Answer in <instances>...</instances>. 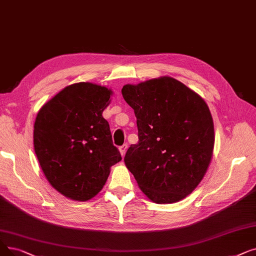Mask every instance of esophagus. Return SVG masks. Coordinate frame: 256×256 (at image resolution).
Here are the masks:
<instances>
[{
    "label": "esophagus",
    "instance_id": "34e87169",
    "mask_svg": "<svg viewBox=\"0 0 256 256\" xmlns=\"http://www.w3.org/2000/svg\"><path fill=\"white\" fill-rule=\"evenodd\" d=\"M126 150H128V144H124V146L119 148V152H120L122 157H124V154L126 152Z\"/></svg>",
    "mask_w": 256,
    "mask_h": 256
}]
</instances>
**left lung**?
Masks as SVG:
<instances>
[{
	"label": "left lung",
	"instance_id": "1",
	"mask_svg": "<svg viewBox=\"0 0 256 256\" xmlns=\"http://www.w3.org/2000/svg\"><path fill=\"white\" fill-rule=\"evenodd\" d=\"M122 96L137 118V144L124 163L142 192L157 204L179 202L204 178L214 146L204 99L170 76L126 84Z\"/></svg>",
	"mask_w": 256,
	"mask_h": 256
}]
</instances>
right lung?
<instances>
[{
  "mask_svg": "<svg viewBox=\"0 0 256 256\" xmlns=\"http://www.w3.org/2000/svg\"><path fill=\"white\" fill-rule=\"evenodd\" d=\"M112 90L77 82L44 104L33 144L48 182L66 198L84 202L102 190L110 166L121 160L102 117Z\"/></svg>",
  "mask_w": 256,
  "mask_h": 256,
  "instance_id": "add662e5",
  "label": "right lung"
}]
</instances>
